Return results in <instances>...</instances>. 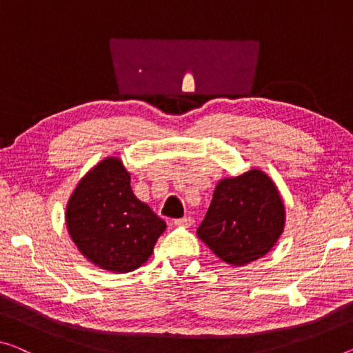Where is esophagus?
I'll return each mask as SVG.
<instances>
[{
    "mask_svg": "<svg viewBox=\"0 0 353 353\" xmlns=\"http://www.w3.org/2000/svg\"><path fill=\"white\" fill-rule=\"evenodd\" d=\"M173 224L178 225V227H191L192 225V219L189 218V216H184V218L173 221Z\"/></svg>",
    "mask_w": 353,
    "mask_h": 353,
    "instance_id": "esophagus-1",
    "label": "esophagus"
}]
</instances>
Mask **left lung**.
<instances>
[{
    "label": "left lung",
    "mask_w": 353,
    "mask_h": 353,
    "mask_svg": "<svg viewBox=\"0 0 353 353\" xmlns=\"http://www.w3.org/2000/svg\"><path fill=\"white\" fill-rule=\"evenodd\" d=\"M284 224L278 188L267 173L252 169L218 183L197 236L221 260L243 267L271 251Z\"/></svg>",
    "instance_id": "obj_1"
}]
</instances>
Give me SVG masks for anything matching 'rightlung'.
Segmentation results:
<instances>
[{"label":"right lung","mask_w":353,"mask_h":353,"mask_svg":"<svg viewBox=\"0 0 353 353\" xmlns=\"http://www.w3.org/2000/svg\"><path fill=\"white\" fill-rule=\"evenodd\" d=\"M66 227L91 263L113 273H129L150 259L165 222L131 189V173L118 158H105L74 189Z\"/></svg>","instance_id":"right-lung-1"}]
</instances>
